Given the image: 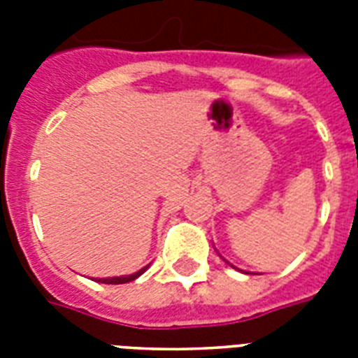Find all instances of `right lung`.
Returning <instances> with one entry per match:
<instances>
[{"label":"right lung","instance_id":"right-lung-1","mask_svg":"<svg viewBox=\"0 0 358 358\" xmlns=\"http://www.w3.org/2000/svg\"><path fill=\"white\" fill-rule=\"evenodd\" d=\"M148 269V266L143 267V269H139L137 273H134V275H128V277H113V278H100L98 282H106V284H126V282H131V280H135L137 277H141L143 273Z\"/></svg>","mask_w":358,"mask_h":358}]
</instances>
